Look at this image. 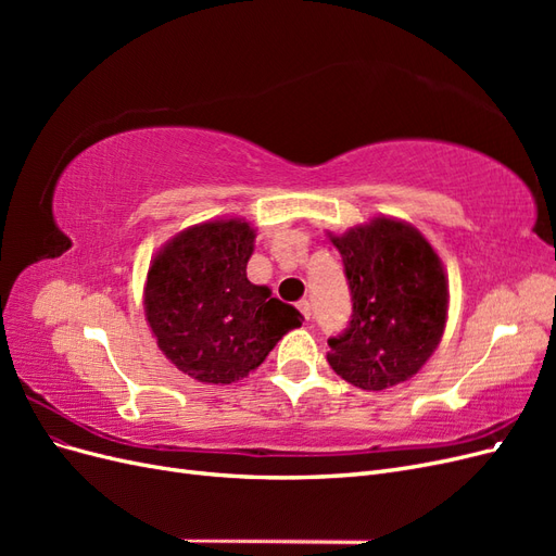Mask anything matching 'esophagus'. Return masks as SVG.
Masks as SVG:
<instances>
[{"label":"esophagus","instance_id":"1","mask_svg":"<svg viewBox=\"0 0 556 556\" xmlns=\"http://www.w3.org/2000/svg\"><path fill=\"white\" fill-rule=\"evenodd\" d=\"M296 308H299V313H301V315H304V319H311V301L301 299L299 304H296Z\"/></svg>","mask_w":556,"mask_h":556}]
</instances>
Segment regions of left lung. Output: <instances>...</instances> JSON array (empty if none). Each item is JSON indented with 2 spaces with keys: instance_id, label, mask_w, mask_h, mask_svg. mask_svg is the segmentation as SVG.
I'll use <instances>...</instances> for the list:
<instances>
[{
  "instance_id": "8db88e82",
  "label": "left lung",
  "mask_w": 556,
  "mask_h": 556,
  "mask_svg": "<svg viewBox=\"0 0 556 556\" xmlns=\"http://www.w3.org/2000/svg\"><path fill=\"white\" fill-rule=\"evenodd\" d=\"M331 243L343 257L352 319L329 339V366L368 392L413 378L445 331L450 294L441 257L413 225L384 215Z\"/></svg>"
}]
</instances>
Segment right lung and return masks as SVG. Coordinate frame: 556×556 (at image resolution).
I'll list each match as a JSON object with an SVG mask.
<instances>
[{
	"label": "right lung",
	"instance_id": "obj_1",
	"mask_svg": "<svg viewBox=\"0 0 556 556\" xmlns=\"http://www.w3.org/2000/svg\"><path fill=\"white\" fill-rule=\"evenodd\" d=\"M255 229L241 217L185 229L150 262L143 306L157 348L199 382L229 384L266 359L301 313L245 276Z\"/></svg>",
	"mask_w": 556,
	"mask_h": 556
}]
</instances>
